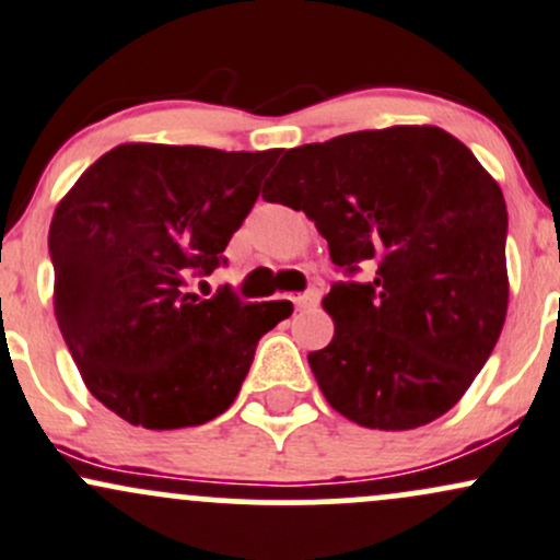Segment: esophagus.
I'll return each instance as SVG.
<instances>
[{
  "label": "esophagus",
  "instance_id": "esophagus-1",
  "mask_svg": "<svg viewBox=\"0 0 560 560\" xmlns=\"http://www.w3.org/2000/svg\"><path fill=\"white\" fill-rule=\"evenodd\" d=\"M318 300H322V284H311L308 290L294 298V305H298V308H313Z\"/></svg>",
  "mask_w": 560,
  "mask_h": 560
}]
</instances>
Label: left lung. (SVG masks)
Segmentation results:
<instances>
[{
  "label": "left lung",
  "mask_w": 560,
  "mask_h": 560,
  "mask_svg": "<svg viewBox=\"0 0 560 560\" xmlns=\"http://www.w3.org/2000/svg\"><path fill=\"white\" fill-rule=\"evenodd\" d=\"M266 201L303 210L346 279L308 364L327 401L377 430L433 422L463 398L508 313L502 190L439 127H388L284 153ZM364 265L373 279L355 282Z\"/></svg>",
  "instance_id": "left-lung-1"
}]
</instances>
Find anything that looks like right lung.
<instances>
[{
	"instance_id": "add662e5",
	"label": "right lung",
	"mask_w": 560,
	"mask_h": 560,
	"mask_svg": "<svg viewBox=\"0 0 560 560\" xmlns=\"http://www.w3.org/2000/svg\"><path fill=\"white\" fill-rule=\"evenodd\" d=\"M273 151L127 143L103 153L55 210V318L82 380L130 425L172 430L223 415L255 348L292 305L201 300L190 276L225 266Z\"/></svg>"
}]
</instances>
